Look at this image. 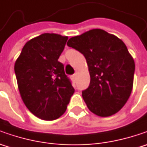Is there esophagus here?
<instances>
[{
  "label": "esophagus",
  "instance_id": "esophagus-1",
  "mask_svg": "<svg viewBox=\"0 0 147 147\" xmlns=\"http://www.w3.org/2000/svg\"><path fill=\"white\" fill-rule=\"evenodd\" d=\"M76 74H74V75H73V76L71 77V78H72V79H73V81H74V82H75V81H76Z\"/></svg>",
  "mask_w": 147,
  "mask_h": 147
}]
</instances>
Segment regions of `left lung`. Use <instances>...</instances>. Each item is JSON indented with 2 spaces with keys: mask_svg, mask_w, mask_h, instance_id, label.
Listing matches in <instances>:
<instances>
[{
  "mask_svg": "<svg viewBox=\"0 0 147 147\" xmlns=\"http://www.w3.org/2000/svg\"><path fill=\"white\" fill-rule=\"evenodd\" d=\"M67 46L85 56L90 85L82 98L91 112L100 117L116 114L129 98L135 63L124 42L102 29H92L71 37Z\"/></svg>",
  "mask_w": 147,
  "mask_h": 147,
  "instance_id": "1",
  "label": "left lung"
}]
</instances>
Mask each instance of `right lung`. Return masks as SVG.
Listing matches in <instances>:
<instances>
[{
    "mask_svg": "<svg viewBox=\"0 0 147 147\" xmlns=\"http://www.w3.org/2000/svg\"><path fill=\"white\" fill-rule=\"evenodd\" d=\"M68 37L43 33L28 41L14 64L20 96L37 118L55 120L65 112L74 92L58 61Z\"/></svg>",
    "mask_w": 147,
    "mask_h": 147,
    "instance_id": "obj_1",
    "label": "right lung"
}]
</instances>
